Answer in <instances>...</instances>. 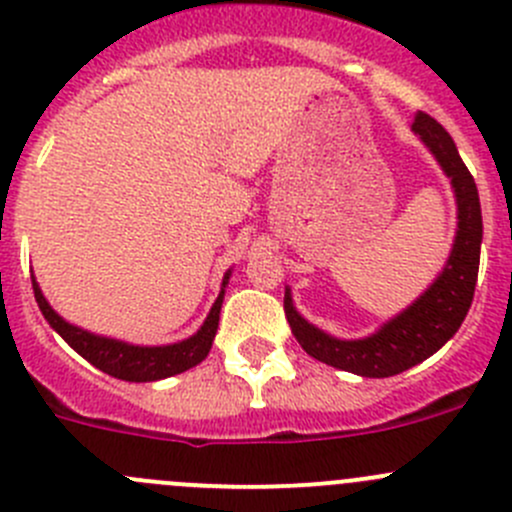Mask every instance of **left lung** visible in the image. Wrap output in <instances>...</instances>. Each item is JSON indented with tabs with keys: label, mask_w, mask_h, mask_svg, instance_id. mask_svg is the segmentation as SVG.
Instances as JSON below:
<instances>
[{
	"label": "left lung",
	"mask_w": 512,
	"mask_h": 512,
	"mask_svg": "<svg viewBox=\"0 0 512 512\" xmlns=\"http://www.w3.org/2000/svg\"><path fill=\"white\" fill-rule=\"evenodd\" d=\"M413 131L426 141L445 174L450 176L455 199H458V236L438 281L401 316L388 321L371 338H361V341H338V338L326 336L298 316L291 303V293L286 291L283 296L288 326L308 356L326 366L366 378L396 376L433 356L460 328L473 303L475 281H478L483 216H480V199L473 176L460 159L450 134L433 116H428L426 111H416Z\"/></svg>",
	"instance_id": "1"
}]
</instances>
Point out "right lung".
I'll return each mask as SVG.
<instances>
[{
	"label": "right lung",
	"instance_id": "1",
	"mask_svg": "<svg viewBox=\"0 0 512 512\" xmlns=\"http://www.w3.org/2000/svg\"><path fill=\"white\" fill-rule=\"evenodd\" d=\"M229 278V273H226ZM224 278V286H226ZM34 298L39 303V311L44 313V318L49 321V326L79 353L84 356L91 366H96L99 371L109 373V376L119 378V381H131V383H146V381H159V378L176 376V373H184L189 368H194L196 363L204 361L211 351V343H214L216 328H219V313H221V301H224V291L216 298L214 308H211L209 318L204 321L201 331L196 336L186 338V341L174 343V346H129V343L111 341V338L91 336V333L82 331V328L72 326L64 318H59L54 313V308L49 306L47 298L39 291L37 281H32Z\"/></svg>",
	"mask_w": 512,
	"mask_h": 512
}]
</instances>
